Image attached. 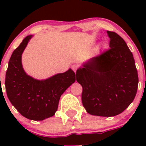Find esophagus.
<instances>
[{"instance_id": "34e87169", "label": "esophagus", "mask_w": 146, "mask_h": 146, "mask_svg": "<svg viewBox=\"0 0 146 146\" xmlns=\"http://www.w3.org/2000/svg\"><path fill=\"white\" fill-rule=\"evenodd\" d=\"M77 68H78L77 65H73V66H72V69H73V70L75 72V73H76Z\"/></svg>"}]
</instances>
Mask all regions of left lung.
I'll list each match as a JSON object with an SVG mask.
<instances>
[{
    "instance_id": "obj_1",
    "label": "left lung",
    "mask_w": 146,
    "mask_h": 146,
    "mask_svg": "<svg viewBox=\"0 0 146 146\" xmlns=\"http://www.w3.org/2000/svg\"><path fill=\"white\" fill-rule=\"evenodd\" d=\"M110 48L76 71L82 87V102L91 115L114 117L133 101L138 85L133 54L116 32L107 31Z\"/></svg>"
}]
</instances>
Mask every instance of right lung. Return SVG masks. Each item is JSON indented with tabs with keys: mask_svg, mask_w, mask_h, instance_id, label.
Here are the masks:
<instances>
[{
	"mask_svg": "<svg viewBox=\"0 0 146 146\" xmlns=\"http://www.w3.org/2000/svg\"><path fill=\"white\" fill-rule=\"evenodd\" d=\"M32 37L26 36L12 54L5 75V90L11 104L23 117L42 121L55 114L61 95L76 81V73L70 68L41 80L28 76L22 65V54Z\"/></svg>",
	"mask_w": 146,
	"mask_h": 146,
	"instance_id": "add662e5",
	"label": "right lung"
}]
</instances>
